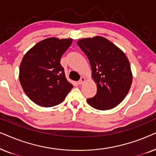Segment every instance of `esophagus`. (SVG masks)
<instances>
[{
	"mask_svg": "<svg viewBox=\"0 0 156 156\" xmlns=\"http://www.w3.org/2000/svg\"><path fill=\"white\" fill-rule=\"evenodd\" d=\"M85 81H86V78L84 77V76H82V77H81V79H80V80L78 82V84H79V85H82L83 83H84Z\"/></svg>",
	"mask_w": 156,
	"mask_h": 156,
	"instance_id": "esophagus-1",
	"label": "esophagus"
}]
</instances>
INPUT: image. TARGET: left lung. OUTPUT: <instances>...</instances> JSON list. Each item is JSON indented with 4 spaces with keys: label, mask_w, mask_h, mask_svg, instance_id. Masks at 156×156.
<instances>
[{
    "label": "left lung",
    "mask_w": 156,
    "mask_h": 156,
    "mask_svg": "<svg viewBox=\"0 0 156 156\" xmlns=\"http://www.w3.org/2000/svg\"><path fill=\"white\" fill-rule=\"evenodd\" d=\"M77 44L88 57L91 77L97 87V93L87 99V103L99 110L116 107L126 97L133 81L127 57L101 36L82 38Z\"/></svg>",
    "instance_id": "obj_1"
}]
</instances>
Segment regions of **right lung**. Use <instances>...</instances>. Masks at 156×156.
Here are the masks:
<instances>
[{"label": "right lung", "instance_id": "1", "mask_svg": "<svg viewBox=\"0 0 156 156\" xmlns=\"http://www.w3.org/2000/svg\"><path fill=\"white\" fill-rule=\"evenodd\" d=\"M72 38L49 37L37 42L23 57L19 80L23 91L34 103L51 107L62 103L73 88L60 65Z\"/></svg>", "mask_w": 156, "mask_h": 156}]
</instances>
